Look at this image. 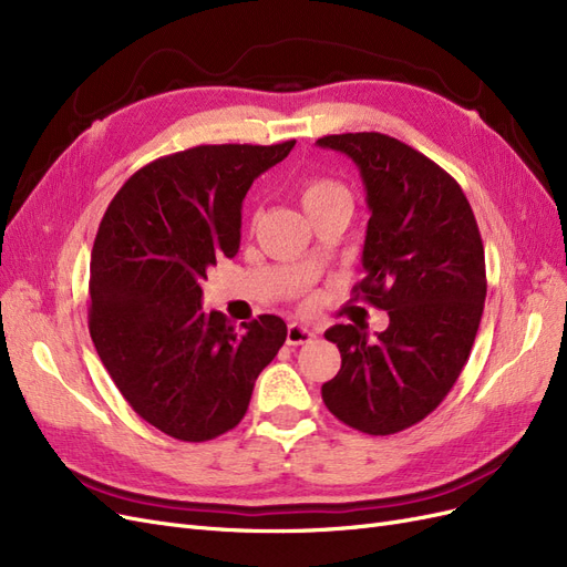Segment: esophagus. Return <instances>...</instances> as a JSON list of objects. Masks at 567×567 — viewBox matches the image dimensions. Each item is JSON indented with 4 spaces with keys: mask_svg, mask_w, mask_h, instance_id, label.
I'll use <instances>...</instances> for the list:
<instances>
[{
    "mask_svg": "<svg viewBox=\"0 0 567 567\" xmlns=\"http://www.w3.org/2000/svg\"><path fill=\"white\" fill-rule=\"evenodd\" d=\"M317 338L315 331L307 329L302 323H288L286 331V342L288 346H305V342H312Z\"/></svg>",
    "mask_w": 567,
    "mask_h": 567,
    "instance_id": "1",
    "label": "esophagus"
}]
</instances>
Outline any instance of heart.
I'll return each mask as SVG.
<instances>
[{
	"mask_svg": "<svg viewBox=\"0 0 567 567\" xmlns=\"http://www.w3.org/2000/svg\"><path fill=\"white\" fill-rule=\"evenodd\" d=\"M298 196L305 213H310L317 205L331 200V198H340V196H348L346 186L336 179H326V177H312V179H305L298 188Z\"/></svg>",
	"mask_w": 567,
	"mask_h": 567,
	"instance_id": "1",
	"label": "heart"
}]
</instances>
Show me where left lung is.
I'll return each mask as SVG.
<instances>
[{"label": "left lung", "instance_id": "8db88e82", "mask_svg": "<svg viewBox=\"0 0 567 567\" xmlns=\"http://www.w3.org/2000/svg\"><path fill=\"white\" fill-rule=\"evenodd\" d=\"M317 144L346 153L362 175L367 277L352 293L390 317L375 340L352 323L323 333L342 362L321 398L354 431L392 435L435 411L468 362L487 296L483 238L456 179L416 148L381 132Z\"/></svg>", "mask_w": 567, "mask_h": 567}]
</instances>
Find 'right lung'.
<instances>
[{"instance_id":"right-lung-1","label":"right lung","mask_w":567,"mask_h":567,"mask_svg":"<svg viewBox=\"0 0 567 567\" xmlns=\"http://www.w3.org/2000/svg\"><path fill=\"white\" fill-rule=\"evenodd\" d=\"M296 140L208 144L134 173L101 219L90 265V336L127 404L182 442L246 416L257 375L286 342L281 317L229 323L205 312L200 281L241 244L250 184Z\"/></svg>"}]
</instances>
